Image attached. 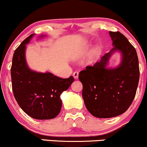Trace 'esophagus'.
<instances>
[{
  "label": "esophagus",
  "mask_w": 147,
  "mask_h": 147,
  "mask_svg": "<svg viewBox=\"0 0 147 147\" xmlns=\"http://www.w3.org/2000/svg\"><path fill=\"white\" fill-rule=\"evenodd\" d=\"M78 76H79V72L78 71H75L73 72V77H75V79L78 78Z\"/></svg>",
  "instance_id": "esophagus-1"
}]
</instances>
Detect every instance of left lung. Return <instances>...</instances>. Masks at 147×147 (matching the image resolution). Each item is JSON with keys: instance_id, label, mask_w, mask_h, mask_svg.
<instances>
[{"instance_id": "obj_1", "label": "left lung", "mask_w": 147, "mask_h": 147, "mask_svg": "<svg viewBox=\"0 0 147 147\" xmlns=\"http://www.w3.org/2000/svg\"><path fill=\"white\" fill-rule=\"evenodd\" d=\"M109 34L114 48L99 61L86 66L79 74L86 107L99 118L113 117L127 111L136 96L140 79L136 49L119 32ZM117 50L122 52L121 65L116 69H106L110 55Z\"/></svg>"}]
</instances>
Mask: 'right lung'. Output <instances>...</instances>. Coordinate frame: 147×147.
<instances>
[{
  "label": "right lung",
  "mask_w": 147,
  "mask_h": 147,
  "mask_svg": "<svg viewBox=\"0 0 147 147\" xmlns=\"http://www.w3.org/2000/svg\"><path fill=\"white\" fill-rule=\"evenodd\" d=\"M34 34L16 49L12 58L11 77L14 96L26 114L36 119L56 117L61 109L60 95L74 82V78L63 79L50 72L41 73L30 70L25 61V44Z\"/></svg>",
  "instance_id": "right-lung-1"
}]
</instances>
